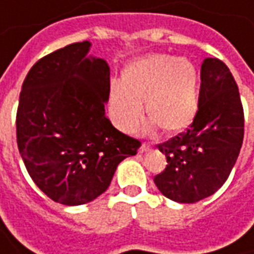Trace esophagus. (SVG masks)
Listing matches in <instances>:
<instances>
[{"instance_id":"esophagus-1","label":"esophagus","mask_w":254,"mask_h":254,"mask_svg":"<svg viewBox=\"0 0 254 254\" xmlns=\"http://www.w3.org/2000/svg\"><path fill=\"white\" fill-rule=\"evenodd\" d=\"M150 149V145L146 144V142H142V145L139 146V152L141 153H144V152H148Z\"/></svg>"}]
</instances>
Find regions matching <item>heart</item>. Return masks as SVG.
<instances>
[{
  "instance_id": "obj_1",
  "label": "heart",
  "mask_w": 254,
  "mask_h": 254,
  "mask_svg": "<svg viewBox=\"0 0 254 254\" xmlns=\"http://www.w3.org/2000/svg\"><path fill=\"white\" fill-rule=\"evenodd\" d=\"M145 112L149 128L180 134L193 123L199 109V74L187 58L149 54L132 61L122 71L120 85L109 90V112L117 127L131 132Z\"/></svg>"
}]
</instances>
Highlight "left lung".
<instances>
[{"mask_svg": "<svg viewBox=\"0 0 254 254\" xmlns=\"http://www.w3.org/2000/svg\"><path fill=\"white\" fill-rule=\"evenodd\" d=\"M199 109L187 131L157 145L167 164L153 178L164 196L195 203L213 195L230 176L244 141V108L227 64L206 58Z\"/></svg>", "mask_w": 254, "mask_h": 254, "instance_id": "obj_1", "label": "left lung"}]
</instances>
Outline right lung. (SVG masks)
<instances>
[{"instance_id":"1","label":"right lung","mask_w":254,"mask_h":254,"mask_svg":"<svg viewBox=\"0 0 254 254\" xmlns=\"http://www.w3.org/2000/svg\"><path fill=\"white\" fill-rule=\"evenodd\" d=\"M91 43L69 44L33 64L16 112V141L31 180L58 203H88L108 190L117 164L141 142L105 116L110 70L87 58Z\"/></svg>"}]
</instances>
